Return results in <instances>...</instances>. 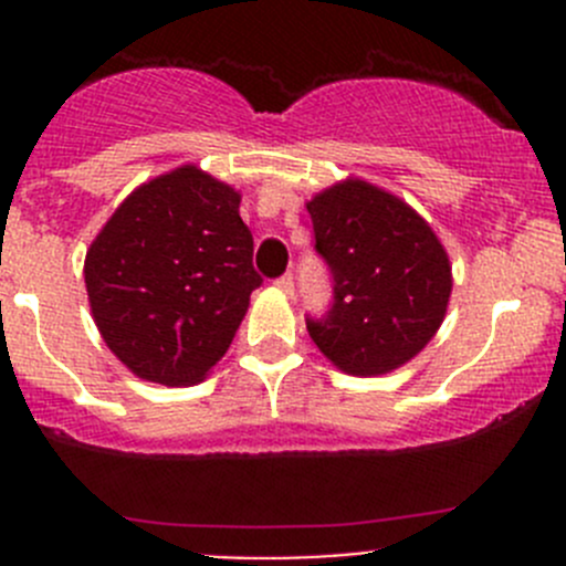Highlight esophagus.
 Returning <instances> with one entry per match:
<instances>
[{
    "mask_svg": "<svg viewBox=\"0 0 566 566\" xmlns=\"http://www.w3.org/2000/svg\"><path fill=\"white\" fill-rule=\"evenodd\" d=\"M276 287L282 290L284 295H293V293H295V282H293V276H290V273H284L282 279H276Z\"/></svg>",
    "mask_w": 566,
    "mask_h": 566,
    "instance_id": "1",
    "label": "esophagus"
}]
</instances>
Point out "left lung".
I'll return each mask as SVG.
<instances>
[{"label":"left lung","mask_w":566,"mask_h":566,"mask_svg":"<svg viewBox=\"0 0 566 566\" xmlns=\"http://www.w3.org/2000/svg\"><path fill=\"white\" fill-rule=\"evenodd\" d=\"M306 210L334 276L328 315L306 319L312 342L347 375L394 373L424 350L447 317V249L405 199L361 177L323 188Z\"/></svg>","instance_id":"left-lung-1"}]
</instances>
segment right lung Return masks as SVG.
<instances>
[{
	"label": "right lung",
	"mask_w": 566,
	"mask_h": 566,
	"mask_svg": "<svg viewBox=\"0 0 566 566\" xmlns=\"http://www.w3.org/2000/svg\"><path fill=\"white\" fill-rule=\"evenodd\" d=\"M241 193L193 164L142 182L90 243L84 284L106 347L142 380L208 378L262 284Z\"/></svg>",
	"instance_id": "right-lung-1"
}]
</instances>
